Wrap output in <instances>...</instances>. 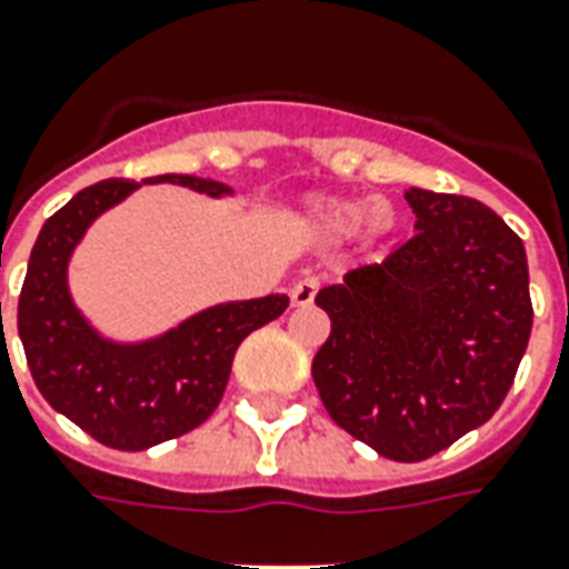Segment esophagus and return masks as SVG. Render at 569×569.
Returning <instances> with one entry per match:
<instances>
[{
  "mask_svg": "<svg viewBox=\"0 0 569 569\" xmlns=\"http://www.w3.org/2000/svg\"><path fill=\"white\" fill-rule=\"evenodd\" d=\"M317 289H320V280H317V277H305V280H298V283L292 286L289 298H292V305H296V308H308V305H313Z\"/></svg>",
  "mask_w": 569,
  "mask_h": 569,
  "instance_id": "1",
  "label": "esophagus"
}]
</instances>
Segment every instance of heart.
<instances>
[{
    "mask_svg": "<svg viewBox=\"0 0 569 569\" xmlns=\"http://www.w3.org/2000/svg\"><path fill=\"white\" fill-rule=\"evenodd\" d=\"M313 216H317V224L332 237L351 233L360 224V218L367 224L369 237H385L397 224L395 206L385 200L369 202V206H363V200H317Z\"/></svg>",
    "mask_w": 569,
    "mask_h": 569,
    "instance_id": "1",
    "label": "heart"
}]
</instances>
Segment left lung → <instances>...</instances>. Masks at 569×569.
I'll use <instances>...</instances> for the list:
<instances>
[{"mask_svg": "<svg viewBox=\"0 0 569 569\" xmlns=\"http://www.w3.org/2000/svg\"><path fill=\"white\" fill-rule=\"evenodd\" d=\"M416 237L317 292L332 329L311 363L326 412L395 462L490 419L533 329L527 252L483 202L407 190Z\"/></svg>", "mask_w": 569, "mask_h": 569, "instance_id": "8db88e82", "label": "left lung"}]
</instances>
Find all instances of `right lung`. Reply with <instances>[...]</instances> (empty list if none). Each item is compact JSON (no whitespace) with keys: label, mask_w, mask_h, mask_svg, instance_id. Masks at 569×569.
<instances>
[{"label":"right lung","mask_w":569,"mask_h":569,"mask_svg":"<svg viewBox=\"0 0 569 569\" xmlns=\"http://www.w3.org/2000/svg\"><path fill=\"white\" fill-rule=\"evenodd\" d=\"M157 181L209 197L228 193L221 181L193 174L144 178V184ZM134 188L122 178L98 181L58 209L39 230L18 298V332L36 388L70 422L113 450H147L206 422L228 388L240 341L289 305L286 296L230 301L144 345L101 339L70 301L67 258L91 221Z\"/></svg>","instance_id":"right-lung-1"}]
</instances>
